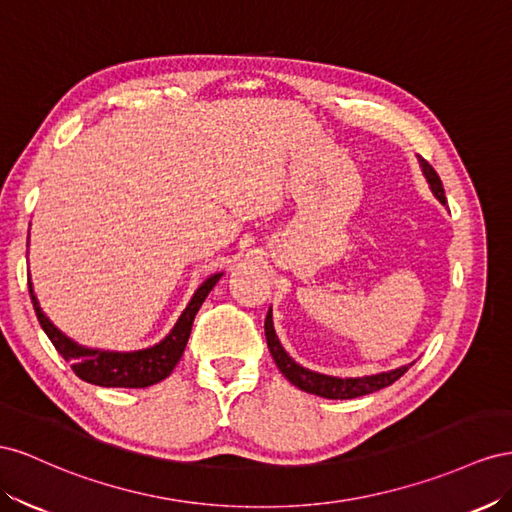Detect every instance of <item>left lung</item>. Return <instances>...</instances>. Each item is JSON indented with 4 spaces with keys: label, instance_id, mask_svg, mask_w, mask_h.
Instances as JSON below:
<instances>
[{
    "label": "left lung",
    "instance_id": "1",
    "mask_svg": "<svg viewBox=\"0 0 512 512\" xmlns=\"http://www.w3.org/2000/svg\"><path fill=\"white\" fill-rule=\"evenodd\" d=\"M420 167H422V173H425L433 195L442 203H446L440 175L435 173V169L427 163L425 158H420ZM264 328H266V341L270 347V354L276 362V367H279V371L300 390L317 394V397H324V399H356V397H362V394H371L375 390H382V388L394 384L407 369L412 367V364H407V367H399V369L388 371V373H377V375H367V377H345V379L324 375V373H315V371L300 367L298 362H294V358H289V354L285 352L279 337H276V332H274L272 309L266 315Z\"/></svg>",
    "mask_w": 512,
    "mask_h": 512
}]
</instances>
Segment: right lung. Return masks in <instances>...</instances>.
<instances>
[{"label":"right lung","mask_w":512,"mask_h":512,"mask_svg":"<svg viewBox=\"0 0 512 512\" xmlns=\"http://www.w3.org/2000/svg\"><path fill=\"white\" fill-rule=\"evenodd\" d=\"M221 276L223 274L218 272L212 274L208 281H203L201 287L195 291L193 300L188 302L184 313L180 315L178 324L173 326L167 337L158 345L139 349V352H102V349H87L77 345L75 341L68 339L64 332L57 330L49 321V317L42 313L38 298L34 296L32 281H27V287L42 330L47 332V337L51 339L57 352L64 356V360L70 362L72 371H75L83 382L105 388H148L152 384H158L160 379L169 377L175 369V364L180 362L188 337H191L195 315Z\"/></svg>","instance_id":"1"}]
</instances>
